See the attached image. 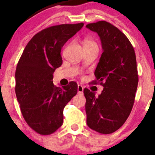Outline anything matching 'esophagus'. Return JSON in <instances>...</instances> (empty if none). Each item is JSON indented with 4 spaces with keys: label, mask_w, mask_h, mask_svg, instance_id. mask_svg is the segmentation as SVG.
Returning a JSON list of instances; mask_svg holds the SVG:
<instances>
[{
    "label": "esophagus",
    "mask_w": 155,
    "mask_h": 155,
    "mask_svg": "<svg viewBox=\"0 0 155 155\" xmlns=\"http://www.w3.org/2000/svg\"><path fill=\"white\" fill-rule=\"evenodd\" d=\"M83 90H84V87H82V85H80V84H78V94H82V92H83Z\"/></svg>",
    "instance_id": "obj_1"
}]
</instances>
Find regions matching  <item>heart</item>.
<instances>
[{"label": "heart", "instance_id": "b5f03b06", "mask_svg": "<svg viewBox=\"0 0 155 155\" xmlns=\"http://www.w3.org/2000/svg\"><path fill=\"white\" fill-rule=\"evenodd\" d=\"M84 46H97V44L93 40L87 38L84 40Z\"/></svg>", "mask_w": 155, "mask_h": 155}]
</instances>
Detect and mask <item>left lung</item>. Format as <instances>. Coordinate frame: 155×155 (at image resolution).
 I'll use <instances>...</instances> for the list:
<instances>
[{"mask_svg":"<svg viewBox=\"0 0 155 155\" xmlns=\"http://www.w3.org/2000/svg\"><path fill=\"white\" fill-rule=\"evenodd\" d=\"M86 27L100 37L103 53L93 83L104 87L98 97L84 89L87 124L99 133L110 134L124 125L133 109L138 84L135 53L126 36L111 23L99 21Z\"/></svg>","mask_w":155,"mask_h":155,"instance_id":"obj_1","label":"left lung"}]
</instances>
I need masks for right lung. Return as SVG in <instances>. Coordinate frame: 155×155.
Masks as SVG:
<instances>
[{"instance_id":"1","label":"right lung","mask_w":155,"mask_h":155,"mask_svg":"<svg viewBox=\"0 0 155 155\" xmlns=\"http://www.w3.org/2000/svg\"><path fill=\"white\" fill-rule=\"evenodd\" d=\"M83 22L51 26L27 44L17 65L15 93L23 118L40 135L52 134L62 126L63 109L78 92V84L63 88L53 83V73L62 65L61 51Z\"/></svg>"}]
</instances>
